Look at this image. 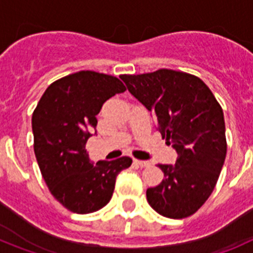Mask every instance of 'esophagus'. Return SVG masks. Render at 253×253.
Here are the masks:
<instances>
[{"instance_id":"esophagus-1","label":"esophagus","mask_w":253,"mask_h":253,"mask_svg":"<svg viewBox=\"0 0 253 253\" xmlns=\"http://www.w3.org/2000/svg\"><path fill=\"white\" fill-rule=\"evenodd\" d=\"M134 165H137V166H139V167H148V166H151V162H148V161L134 160Z\"/></svg>"}]
</instances>
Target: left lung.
I'll return each mask as SVG.
<instances>
[{"mask_svg": "<svg viewBox=\"0 0 253 253\" xmlns=\"http://www.w3.org/2000/svg\"><path fill=\"white\" fill-rule=\"evenodd\" d=\"M128 91L151 111L167 146L177 152L175 165H158L165 178L147 189L158 214L182 219L213 193L227 154L224 115L199 77L172 69L120 76Z\"/></svg>", "mask_w": 253, "mask_h": 253, "instance_id": "1", "label": "left lung"}]
</instances>
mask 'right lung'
Here are the masks:
<instances>
[{
  "label": "right lung",
  "instance_id": "obj_1",
  "mask_svg": "<svg viewBox=\"0 0 253 253\" xmlns=\"http://www.w3.org/2000/svg\"><path fill=\"white\" fill-rule=\"evenodd\" d=\"M125 90L114 76L81 71L53 82L33 113L34 152L42 175L51 195L73 213L104 208L113 196L116 176L131 165L130 157L93 165L86 151L104 102Z\"/></svg>",
  "mask_w": 253,
  "mask_h": 253
}]
</instances>
